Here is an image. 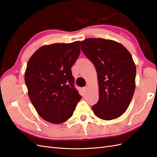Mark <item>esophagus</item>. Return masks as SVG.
<instances>
[{
	"mask_svg": "<svg viewBox=\"0 0 157 157\" xmlns=\"http://www.w3.org/2000/svg\"><path fill=\"white\" fill-rule=\"evenodd\" d=\"M87 89H88V86H85V87H84L83 88V90H84V92H86V91L87 90Z\"/></svg>",
	"mask_w": 157,
	"mask_h": 157,
	"instance_id": "esophagus-1",
	"label": "esophagus"
}]
</instances>
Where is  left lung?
I'll use <instances>...</instances> for the list:
<instances>
[{
  "instance_id": "8db88e82",
  "label": "left lung",
  "mask_w": 157,
  "mask_h": 157,
  "mask_svg": "<svg viewBox=\"0 0 157 157\" xmlns=\"http://www.w3.org/2000/svg\"><path fill=\"white\" fill-rule=\"evenodd\" d=\"M80 47L97 71L99 100L92 109L101 119H115L127 110L134 94L136 67L132 56L122 44L100 38L85 39Z\"/></svg>"
}]
</instances>
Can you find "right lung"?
I'll use <instances>...</instances> for the list:
<instances>
[{"label": "right lung", "mask_w": 157, "mask_h": 157, "mask_svg": "<svg viewBox=\"0 0 157 157\" xmlns=\"http://www.w3.org/2000/svg\"><path fill=\"white\" fill-rule=\"evenodd\" d=\"M80 52V41L44 45L27 62L25 82L28 96L39 116L52 124L72 117L82 98L74 87L71 67Z\"/></svg>", "instance_id": "right-lung-1"}]
</instances>
